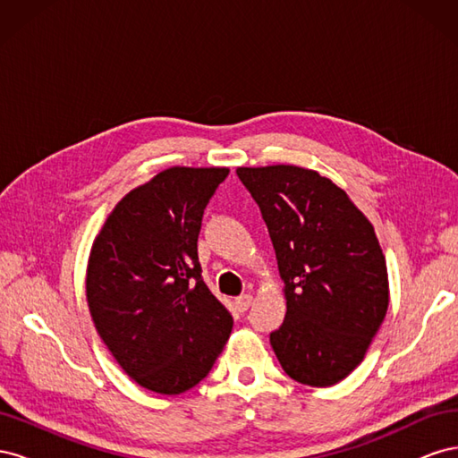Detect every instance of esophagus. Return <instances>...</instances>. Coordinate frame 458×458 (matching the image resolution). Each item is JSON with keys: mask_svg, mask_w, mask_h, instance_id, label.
<instances>
[{"mask_svg": "<svg viewBox=\"0 0 458 458\" xmlns=\"http://www.w3.org/2000/svg\"><path fill=\"white\" fill-rule=\"evenodd\" d=\"M234 303H237L239 311H246L248 308H250V303H252V294H242V296H239L237 300H234Z\"/></svg>", "mask_w": 458, "mask_h": 458, "instance_id": "obj_1", "label": "esophagus"}]
</instances>
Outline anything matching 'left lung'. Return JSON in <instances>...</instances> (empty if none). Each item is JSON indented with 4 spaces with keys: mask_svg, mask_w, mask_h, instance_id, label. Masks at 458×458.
<instances>
[{
    "mask_svg": "<svg viewBox=\"0 0 458 458\" xmlns=\"http://www.w3.org/2000/svg\"><path fill=\"white\" fill-rule=\"evenodd\" d=\"M237 175L259 206L284 281L273 352L300 384H338L363 361L390 303L377 233L344 189L313 170L276 164Z\"/></svg>",
    "mask_w": 458,
    "mask_h": 458,
    "instance_id": "8db88e82",
    "label": "left lung"
}]
</instances>
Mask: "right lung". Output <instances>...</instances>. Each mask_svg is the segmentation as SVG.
<instances>
[{
    "label": "right lung",
    "mask_w": 458,
    "mask_h": 458,
    "mask_svg": "<svg viewBox=\"0 0 458 458\" xmlns=\"http://www.w3.org/2000/svg\"><path fill=\"white\" fill-rule=\"evenodd\" d=\"M227 168L164 170L130 191L106 217L88 261L97 332L130 378L162 395L212 370L233 317L202 281V214Z\"/></svg>",
    "instance_id": "right-lung-1"
}]
</instances>
